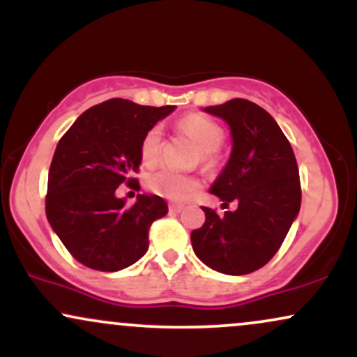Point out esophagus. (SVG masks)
Returning a JSON list of instances; mask_svg holds the SVG:
<instances>
[{"label": "esophagus", "instance_id": "1", "mask_svg": "<svg viewBox=\"0 0 357 357\" xmlns=\"http://www.w3.org/2000/svg\"><path fill=\"white\" fill-rule=\"evenodd\" d=\"M183 204H179V203H171L169 204V211H173V213H179V211H183Z\"/></svg>", "mask_w": 357, "mask_h": 357}]
</instances>
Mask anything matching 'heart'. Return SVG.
Listing matches in <instances>:
<instances>
[{
    "mask_svg": "<svg viewBox=\"0 0 357 357\" xmlns=\"http://www.w3.org/2000/svg\"><path fill=\"white\" fill-rule=\"evenodd\" d=\"M181 129L198 144L202 153V161L206 166L215 162V151L218 149L225 139L223 129L215 121L202 114H190L181 121ZM162 144V127L154 126L144 134L141 142V159L147 166L158 162ZM146 186L154 195L166 199L181 202L186 199L192 191L198 190L199 183L191 176L176 173L173 169H158L147 174Z\"/></svg>",
    "mask_w": 357,
    "mask_h": 357,
    "instance_id": "obj_1",
    "label": "heart"
}]
</instances>
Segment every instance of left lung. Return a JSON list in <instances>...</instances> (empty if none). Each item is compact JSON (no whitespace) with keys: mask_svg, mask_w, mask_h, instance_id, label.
I'll return each mask as SVG.
<instances>
[{"mask_svg":"<svg viewBox=\"0 0 357 357\" xmlns=\"http://www.w3.org/2000/svg\"><path fill=\"white\" fill-rule=\"evenodd\" d=\"M230 127L231 153L210 192L221 208L236 202L235 211L218 215L203 206L206 221L191 231L196 257L227 275L261 268L277 253L301 210V179L292 146L265 109L245 99L204 107Z\"/></svg>","mask_w":357,"mask_h":357,"instance_id":"obj_1","label":"left lung"}]
</instances>
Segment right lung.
<instances>
[{
	"label": "right lung",
	"instance_id": "obj_1",
	"mask_svg": "<svg viewBox=\"0 0 357 357\" xmlns=\"http://www.w3.org/2000/svg\"><path fill=\"white\" fill-rule=\"evenodd\" d=\"M174 109L110 99L85 110L60 139L45 210L61 243L85 267L117 272L146 255L151 223L166 215L167 204L158 195H137L129 206L116 190L126 181L134 186L142 137Z\"/></svg>",
	"mask_w": 357,
	"mask_h": 357
}]
</instances>
